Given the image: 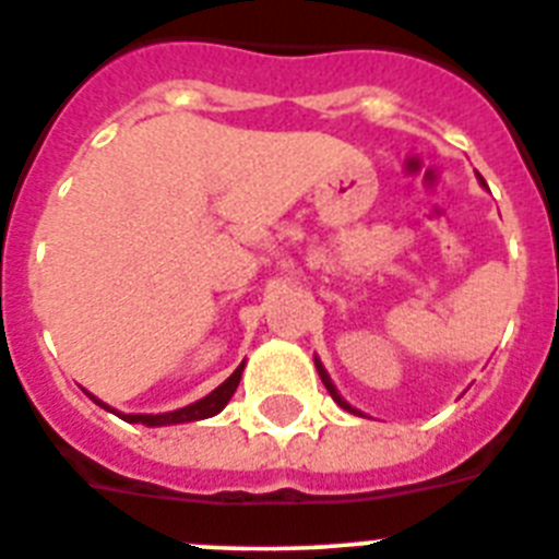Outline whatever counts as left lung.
<instances>
[{"label": "left lung", "mask_w": 559, "mask_h": 559, "mask_svg": "<svg viewBox=\"0 0 559 559\" xmlns=\"http://www.w3.org/2000/svg\"><path fill=\"white\" fill-rule=\"evenodd\" d=\"M481 185H484V181H481ZM313 360H316V369H319V378H322V383H324V386H328L330 397H333L335 403H338V406L344 408V412H349V414H360V417H367V414H364V412H358V408H353V406H349V403H347V400L341 397V394H338V389H335V386H333V380H330L328 369L322 367V360H319V358H313Z\"/></svg>", "instance_id": "1"}]
</instances>
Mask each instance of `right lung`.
Masks as SVG:
<instances>
[{
	"mask_svg": "<svg viewBox=\"0 0 559 559\" xmlns=\"http://www.w3.org/2000/svg\"><path fill=\"white\" fill-rule=\"evenodd\" d=\"M243 367H246V360L240 364V367L235 369V372L229 374V378L221 383L218 389H212L206 397L195 400V403H190V406L185 408H176V412H167V414H122L117 412V408L106 406L103 400H97L95 394H88V397L95 400L97 406L106 408V412L117 414L120 419H126V423H142V426L147 428H159V426H179V423H195V419H206V417H215L218 412H224V406L231 400V394H235L237 383H240V374H243Z\"/></svg>",
	"mask_w": 559,
	"mask_h": 559,
	"instance_id": "add662e5",
	"label": "right lung"
}]
</instances>
